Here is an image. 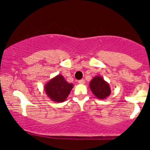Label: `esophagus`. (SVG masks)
Wrapping results in <instances>:
<instances>
[{"mask_svg": "<svg viewBox=\"0 0 150 150\" xmlns=\"http://www.w3.org/2000/svg\"><path fill=\"white\" fill-rule=\"evenodd\" d=\"M85 80H84V79H82V80H78V83L79 84H85Z\"/></svg>", "mask_w": 150, "mask_h": 150, "instance_id": "1", "label": "esophagus"}]
</instances>
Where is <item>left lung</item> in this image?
<instances>
[{"mask_svg":"<svg viewBox=\"0 0 150 150\" xmlns=\"http://www.w3.org/2000/svg\"><path fill=\"white\" fill-rule=\"evenodd\" d=\"M90 89L98 99H104L111 94V88L104 79L100 76H97L91 80Z\"/></svg>","mask_w":150,"mask_h":150,"instance_id":"obj_1","label":"left lung"}]
</instances>
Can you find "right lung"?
<instances>
[{"instance_id":"right-lung-1","label":"right lung","mask_w":150,"mask_h":150,"mask_svg":"<svg viewBox=\"0 0 150 150\" xmlns=\"http://www.w3.org/2000/svg\"><path fill=\"white\" fill-rule=\"evenodd\" d=\"M73 88V85L65 80L62 75H58L46 83L45 92L50 99L56 102L64 101Z\"/></svg>"}]
</instances>
